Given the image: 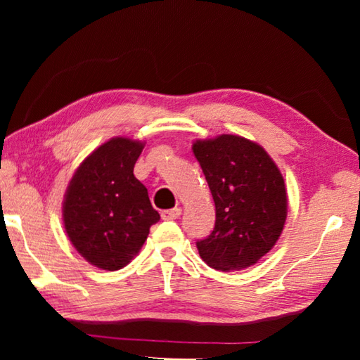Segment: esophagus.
I'll list each match as a JSON object with an SVG mask.
<instances>
[{"mask_svg":"<svg viewBox=\"0 0 360 360\" xmlns=\"http://www.w3.org/2000/svg\"><path fill=\"white\" fill-rule=\"evenodd\" d=\"M181 208H173V210H165L162 211V219L163 221H173V219L181 216Z\"/></svg>","mask_w":360,"mask_h":360,"instance_id":"esophagus-1","label":"esophagus"}]
</instances>
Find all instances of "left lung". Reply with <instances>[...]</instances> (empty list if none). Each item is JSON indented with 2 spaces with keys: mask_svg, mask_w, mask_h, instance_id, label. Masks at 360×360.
<instances>
[{
  "mask_svg": "<svg viewBox=\"0 0 360 360\" xmlns=\"http://www.w3.org/2000/svg\"><path fill=\"white\" fill-rule=\"evenodd\" d=\"M192 150L216 205L214 229L197 241L200 257L221 271L257 264L288 217L281 172L262 146L238 135L197 139Z\"/></svg>",
  "mask_w": 360,
  "mask_h": 360,
  "instance_id": "obj_1",
  "label": "left lung"
}]
</instances>
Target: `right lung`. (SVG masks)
<instances>
[{
	"label": "right lung",
	"instance_id": "1",
	"mask_svg": "<svg viewBox=\"0 0 360 360\" xmlns=\"http://www.w3.org/2000/svg\"><path fill=\"white\" fill-rule=\"evenodd\" d=\"M144 143L117 136L79 165L66 188L63 224L71 245L101 270L124 268L160 219L133 168Z\"/></svg>",
	"mask_w": 360,
	"mask_h": 360
}]
</instances>
